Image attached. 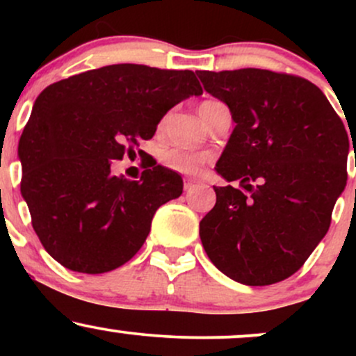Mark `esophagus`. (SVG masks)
<instances>
[{"label": "esophagus", "instance_id": "34e87169", "mask_svg": "<svg viewBox=\"0 0 356 356\" xmlns=\"http://www.w3.org/2000/svg\"><path fill=\"white\" fill-rule=\"evenodd\" d=\"M197 182L195 181V179H192V177H187L186 181H184V187H186V191H189L191 187H194V184Z\"/></svg>", "mask_w": 356, "mask_h": 356}]
</instances>
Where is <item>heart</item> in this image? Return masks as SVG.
<instances>
[{
    "mask_svg": "<svg viewBox=\"0 0 356 356\" xmlns=\"http://www.w3.org/2000/svg\"><path fill=\"white\" fill-rule=\"evenodd\" d=\"M216 104H219V102H214V100L202 102L201 107H199V112H202V110L209 108ZM206 159H207L206 155L202 154L187 152V150H181V149H167L165 152L162 154V162H164L165 167L184 174L195 172V170L206 162Z\"/></svg>",
    "mask_w": 356,
    "mask_h": 356,
    "instance_id": "b5f03b06",
    "label": "heart"
}]
</instances>
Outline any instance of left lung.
Segmentation results:
<instances>
[{
  "label": "left lung",
  "mask_w": 356,
  "mask_h": 356,
  "mask_svg": "<svg viewBox=\"0 0 356 356\" xmlns=\"http://www.w3.org/2000/svg\"><path fill=\"white\" fill-rule=\"evenodd\" d=\"M195 73L236 124L216 172L248 191L214 187L216 206L199 224L202 246L231 280L275 284L295 275L328 232L346 186L348 134L325 93L300 76Z\"/></svg>",
  "instance_id": "obj_1"
}]
</instances>
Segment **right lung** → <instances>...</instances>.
Here are the masks:
<instances>
[{
    "mask_svg": "<svg viewBox=\"0 0 356 356\" xmlns=\"http://www.w3.org/2000/svg\"><path fill=\"white\" fill-rule=\"evenodd\" d=\"M192 95H202L194 72L134 63L79 73L40 93L18 144L22 195L61 266L100 275L137 254L155 211L182 194V177L155 165L129 181L110 165Z\"/></svg>",
    "mask_w": 356,
    "mask_h": 356,
    "instance_id": "right-lung-1",
    "label": "right lung"
}]
</instances>
